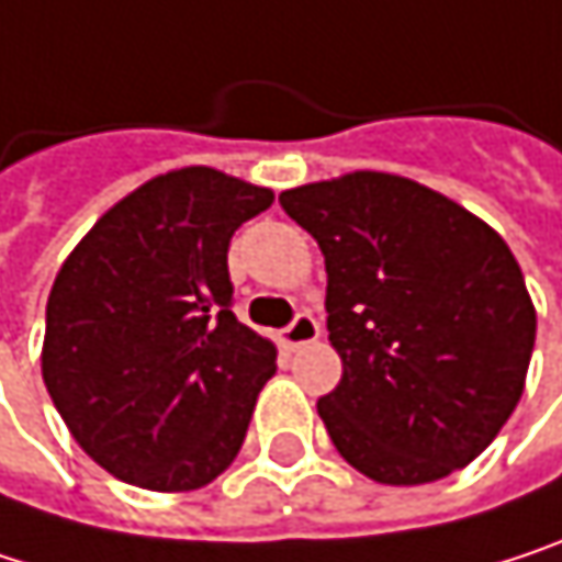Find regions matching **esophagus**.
<instances>
[{"mask_svg": "<svg viewBox=\"0 0 562 562\" xmlns=\"http://www.w3.org/2000/svg\"><path fill=\"white\" fill-rule=\"evenodd\" d=\"M317 337H321V324H317V317L311 311H297L294 321L281 330V340H284L288 350H301V347L314 344Z\"/></svg>", "mask_w": 562, "mask_h": 562, "instance_id": "34e87169", "label": "esophagus"}]
</instances>
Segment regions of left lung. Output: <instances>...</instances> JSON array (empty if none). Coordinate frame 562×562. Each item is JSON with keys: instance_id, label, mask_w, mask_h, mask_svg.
<instances>
[{"instance_id": "obj_1", "label": "left lung", "mask_w": 562, "mask_h": 562, "mask_svg": "<svg viewBox=\"0 0 562 562\" xmlns=\"http://www.w3.org/2000/svg\"><path fill=\"white\" fill-rule=\"evenodd\" d=\"M327 265L344 360L317 400L337 451L380 484L474 461L520 403L537 314L504 238L458 202L390 172L278 195Z\"/></svg>"}]
</instances>
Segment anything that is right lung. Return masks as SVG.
Instances as JSON below:
<instances>
[{
  "label": "right lung",
  "mask_w": 562,
  "mask_h": 562,
  "mask_svg": "<svg viewBox=\"0 0 562 562\" xmlns=\"http://www.w3.org/2000/svg\"><path fill=\"white\" fill-rule=\"evenodd\" d=\"M271 189L189 166L121 199L61 265L42 376L114 477L192 491L238 454L278 350L232 314L228 241Z\"/></svg>",
  "instance_id": "1"
}]
</instances>
